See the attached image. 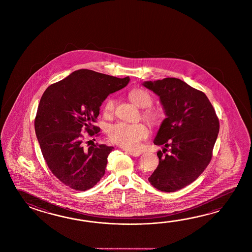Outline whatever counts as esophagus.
Instances as JSON below:
<instances>
[{
  "mask_svg": "<svg viewBox=\"0 0 252 252\" xmlns=\"http://www.w3.org/2000/svg\"><path fill=\"white\" fill-rule=\"evenodd\" d=\"M128 152L129 155L133 156V157H138L142 154L141 151H135V150H128Z\"/></svg>",
  "mask_w": 252,
  "mask_h": 252,
  "instance_id": "34e87169",
  "label": "esophagus"
}]
</instances>
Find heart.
<instances>
[{
	"instance_id": "heart-1",
	"label": "heart",
	"mask_w": 252,
	"mask_h": 252,
	"mask_svg": "<svg viewBox=\"0 0 252 252\" xmlns=\"http://www.w3.org/2000/svg\"><path fill=\"white\" fill-rule=\"evenodd\" d=\"M129 99L137 106L143 109L142 116L150 124H158L162 118V112L158 109L150 107L153 99L149 92L141 88L133 89L128 94ZM115 100L109 98L104 103L103 113L111 116L114 112ZM149 128L144 124L118 123L109 128V138L113 143L126 150H137L143 139L149 136Z\"/></svg>"
}]
</instances>
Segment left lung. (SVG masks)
I'll list each match as a JSON object with an SVG mask.
<instances>
[{"mask_svg":"<svg viewBox=\"0 0 252 252\" xmlns=\"http://www.w3.org/2000/svg\"><path fill=\"white\" fill-rule=\"evenodd\" d=\"M142 85L159 97L166 116L154 139L163 150L157 153L159 163L149 181L162 192H175L193 183L208 166L219 120L204 93L184 81L167 77Z\"/></svg>","mask_w":252,"mask_h":252,"instance_id":"1","label":"left lung"}]
</instances>
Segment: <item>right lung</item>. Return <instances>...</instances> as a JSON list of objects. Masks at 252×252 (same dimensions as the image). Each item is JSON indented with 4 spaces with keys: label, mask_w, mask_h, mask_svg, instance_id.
<instances>
[{
    "label": "right lung",
    "mask_w": 252,
    "mask_h": 252,
    "mask_svg": "<svg viewBox=\"0 0 252 252\" xmlns=\"http://www.w3.org/2000/svg\"><path fill=\"white\" fill-rule=\"evenodd\" d=\"M118 78L88 69L76 70L48 86L38 104L35 132L44 159L59 181L77 191L94 188L105 173L113 147L86 148L82 130L99 133L94 126L100 107L110 94L127 86Z\"/></svg>",
    "instance_id": "obj_1"
}]
</instances>
